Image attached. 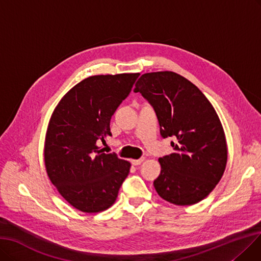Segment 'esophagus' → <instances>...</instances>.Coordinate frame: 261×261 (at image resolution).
I'll return each instance as SVG.
<instances>
[{"label":"esophagus","mask_w":261,"mask_h":261,"mask_svg":"<svg viewBox=\"0 0 261 261\" xmlns=\"http://www.w3.org/2000/svg\"><path fill=\"white\" fill-rule=\"evenodd\" d=\"M143 161H144L143 158H141V159H139V160H132V164H133L134 166H138V165H140Z\"/></svg>","instance_id":"1"}]
</instances>
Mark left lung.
I'll return each mask as SVG.
<instances>
[{"label":"left lung","instance_id":"1","mask_svg":"<svg viewBox=\"0 0 261 261\" xmlns=\"http://www.w3.org/2000/svg\"><path fill=\"white\" fill-rule=\"evenodd\" d=\"M154 108L163 138L175 137L173 153L159 160L158 194L170 203L201 201L220 182L227 164L223 125L212 103L190 80L173 71L143 74L135 85Z\"/></svg>","mask_w":261,"mask_h":261}]
</instances>
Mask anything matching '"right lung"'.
Masks as SVG:
<instances>
[{"label": "right lung", "instance_id": "1", "mask_svg": "<svg viewBox=\"0 0 261 261\" xmlns=\"http://www.w3.org/2000/svg\"><path fill=\"white\" fill-rule=\"evenodd\" d=\"M136 74L97 75L83 79L58 103L45 139L47 174L77 210L97 213L116 201L130 163L106 154L98 143L110 136V120L132 91Z\"/></svg>", "mask_w": 261, "mask_h": 261}]
</instances>
